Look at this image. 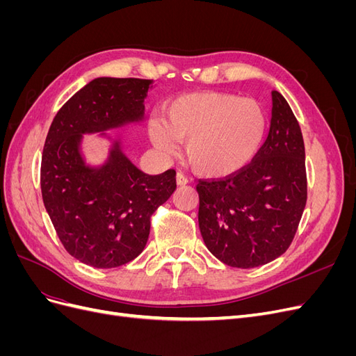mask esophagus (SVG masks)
Listing matches in <instances>:
<instances>
[{"label": "esophagus", "instance_id": "34e87169", "mask_svg": "<svg viewBox=\"0 0 356 356\" xmlns=\"http://www.w3.org/2000/svg\"><path fill=\"white\" fill-rule=\"evenodd\" d=\"M177 184L181 187V186H186L188 184V178L182 174V172H178L177 174Z\"/></svg>", "mask_w": 356, "mask_h": 356}]
</instances>
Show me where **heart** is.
Listing matches in <instances>:
<instances>
[{
    "label": "heart",
    "instance_id": "heart-1",
    "mask_svg": "<svg viewBox=\"0 0 356 356\" xmlns=\"http://www.w3.org/2000/svg\"><path fill=\"white\" fill-rule=\"evenodd\" d=\"M267 118L254 99L220 92L181 96L170 102L163 120L148 126L149 139L163 153L184 143L186 163L196 174L222 178L245 168L260 149Z\"/></svg>",
    "mask_w": 356,
    "mask_h": 356
}]
</instances>
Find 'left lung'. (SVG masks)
<instances>
[{
	"mask_svg": "<svg viewBox=\"0 0 356 356\" xmlns=\"http://www.w3.org/2000/svg\"><path fill=\"white\" fill-rule=\"evenodd\" d=\"M267 139L251 163L220 179H199V229L224 264L252 268L293 242L307 200L305 143L284 96L272 92Z\"/></svg>",
	"mask_w": 356,
	"mask_h": 356,
	"instance_id": "obj_1",
	"label": "left lung"
}]
</instances>
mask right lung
Segmentation results:
<instances>
[{"instance_id":"add662e5","label":"right lung","mask_w":356,"mask_h":356,"mask_svg":"<svg viewBox=\"0 0 356 356\" xmlns=\"http://www.w3.org/2000/svg\"><path fill=\"white\" fill-rule=\"evenodd\" d=\"M153 80L99 77L70 98L51 122L41 157V195L63 248L79 261L113 268L144 251L149 218L177 188L175 170L148 175L114 139L108 159L88 166L84 134L105 136L144 118Z\"/></svg>"}]
</instances>
